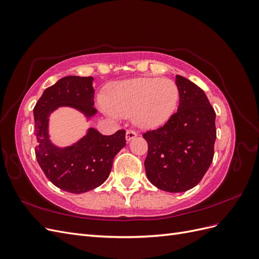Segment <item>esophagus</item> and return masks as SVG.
I'll return each instance as SVG.
<instances>
[{
	"mask_svg": "<svg viewBox=\"0 0 259 259\" xmlns=\"http://www.w3.org/2000/svg\"><path fill=\"white\" fill-rule=\"evenodd\" d=\"M137 136V133L135 131H132V130H128L126 132V135H125V137H126V140L127 142H130V140H132L133 138H135Z\"/></svg>",
	"mask_w": 259,
	"mask_h": 259,
	"instance_id": "34e87169",
	"label": "esophagus"
}]
</instances>
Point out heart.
I'll list each match as a JSON object with an SVG mask.
<instances>
[{
    "mask_svg": "<svg viewBox=\"0 0 259 259\" xmlns=\"http://www.w3.org/2000/svg\"><path fill=\"white\" fill-rule=\"evenodd\" d=\"M179 100L177 84L169 79L138 77L113 84L109 100L99 97L103 110L111 117L130 116L142 127L153 128L165 123Z\"/></svg>",
    "mask_w": 259,
    "mask_h": 259,
    "instance_id": "heart-1",
    "label": "heart"
}]
</instances>
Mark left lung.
Listing matches in <instances>:
<instances>
[{
    "label": "left lung",
    "instance_id": "8db88e82",
    "mask_svg": "<svg viewBox=\"0 0 259 259\" xmlns=\"http://www.w3.org/2000/svg\"><path fill=\"white\" fill-rule=\"evenodd\" d=\"M179 106L163 126L148 131L146 175L167 192H184L197 186L214 158L216 113L198 85L176 75Z\"/></svg>",
    "mask_w": 259,
    "mask_h": 259
}]
</instances>
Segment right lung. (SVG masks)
<instances>
[{"instance_id": "obj_1", "label": "right lung", "mask_w": 259, "mask_h": 259, "mask_svg": "<svg viewBox=\"0 0 259 259\" xmlns=\"http://www.w3.org/2000/svg\"><path fill=\"white\" fill-rule=\"evenodd\" d=\"M93 80L92 76L62 77L44 91L33 109L38 165L53 185L70 193H84L104 184L114 156L126 145L124 130L106 136L90 128L79 142L66 148H58L50 140L49 116L58 107L75 108L88 117L97 112Z\"/></svg>"}]
</instances>
